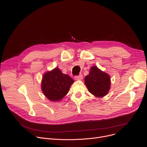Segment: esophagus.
<instances>
[{"label":"esophagus","mask_w":147,"mask_h":147,"mask_svg":"<svg viewBox=\"0 0 147 147\" xmlns=\"http://www.w3.org/2000/svg\"><path fill=\"white\" fill-rule=\"evenodd\" d=\"M75 80H81L83 79V76L82 75H78V76H76L74 77Z\"/></svg>","instance_id":"esophagus-1"}]
</instances>
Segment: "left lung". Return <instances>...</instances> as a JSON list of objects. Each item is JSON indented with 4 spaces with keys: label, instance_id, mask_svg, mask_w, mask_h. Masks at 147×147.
Returning <instances> with one entry per match:
<instances>
[{
    "label": "left lung",
    "instance_id": "8db88e82",
    "mask_svg": "<svg viewBox=\"0 0 147 147\" xmlns=\"http://www.w3.org/2000/svg\"><path fill=\"white\" fill-rule=\"evenodd\" d=\"M84 80L88 91L97 97L105 96L110 88V76L95 65L91 67L89 74L86 76Z\"/></svg>",
    "mask_w": 147,
    "mask_h": 147
}]
</instances>
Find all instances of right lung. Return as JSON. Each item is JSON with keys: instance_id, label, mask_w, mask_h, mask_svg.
<instances>
[{"instance_id": "1", "label": "right lung", "mask_w": 147, "mask_h": 147, "mask_svg": "<svg viewBox=\"0 0 147 147\" xmlns=\"http://www.w3.org/2000/svg\"><path fill=\"white\" fill-rule=\"evenodd\" d=\"M74 82L69 75L63 74L56 67L43 75L42 90L44 95L49 100L58 101L67 94Z\"/></svg>"}]
</instances>
